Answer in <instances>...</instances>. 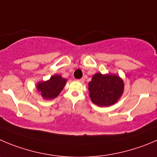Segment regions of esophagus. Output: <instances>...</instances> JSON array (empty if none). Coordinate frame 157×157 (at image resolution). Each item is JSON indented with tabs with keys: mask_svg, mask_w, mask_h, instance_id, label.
<instances>
[{
	"mask_svg": "<svg viewBox=\"0 0 157 157\" xmlns=\"http://www.w3.org/2000/svg\"><path fill=\"white\" fill-rule=\"evenodd\" d=\"M78 81L80 82H81V83H83L85 82V78H82L78 79Z\"/></svg>",
	"mask_w": 157,
	"mask_h": 157,
	"instance_id": "34e87169",
	"label": "esophagus"
}]
</instances>
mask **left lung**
Wrapping results in <instances>:
<instances>
[{
  "label": "left lung",
  "mask_w": 157,
  "mask_h": 157,
  "mask_svg": "<svg viewBox=\"0 0 157 157\" xmlns=\"http://www.w3.org/2000/svg\"><path fill=\"white\" fill-rule=\"evenodd\" d=\"M124 91L122 78L116 74H102L98 72L92 75L89 82L91 101L101 107L114 105L121 98Z\"/></svg>",
  "instance_id": "obj_1"
}]
</instances>
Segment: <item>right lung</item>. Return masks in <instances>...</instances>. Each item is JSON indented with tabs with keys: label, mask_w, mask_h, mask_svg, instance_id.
Masks as SVG:
<instances>
[{
	"label": "right lung",
	"mask_w": 157,
	"mask_h": 157,
	"mask_svg": "<svg viewBox=\"0 0 157 157\" xmlns=\"http://www.w3.org/2000/svg\"><path fill=\"white\" fill-rule=\"evenodd\" d=\"M66 82L67 79L62 78V75H54L47 81L38 82L37 83V92L41 95L43 99H53L60 94Z\"/></svg>",
	"instance_id": "add662e5"
}]
</instances>
